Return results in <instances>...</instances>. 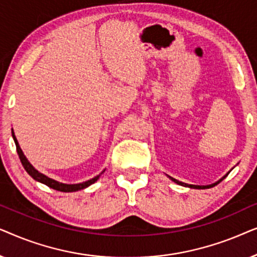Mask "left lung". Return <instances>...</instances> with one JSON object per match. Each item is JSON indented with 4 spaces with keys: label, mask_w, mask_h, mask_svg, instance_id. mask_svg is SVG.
Returning <instances> with one entry per match:
<instances>
[{
    "label": "left lung",
    "mask_w": 257,
    "mask_h": 257,
    "mask_svg": "<svg viewBox=\"0 0 257 257\" xmlns=\"http://www.w3.org/2000/svg\"><path fill=\"white\" fill-rule=\"evenodd\" d=\"M228 173H229V172H228ZM228 173H227V175H228ZM227 175H224L223 178H221L219 181H216V182H214V184H212V185H207V186H198V185H188V184H185V182H181V181H178L177 179H173L172 177H168L171 179L172 181H174L175 184H178V185H181V186H185V187H189V188H196V189H205V188H210V187H214V186H216L217 184H220L221 181L223 180L224 178L227 177Z\"/></svg>",
    "instance_id": "left-lung-1"
}]
</instances>
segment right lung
<instances>
[{"instance_id": "add662e5", "label": "right lung", "mask_w": 257, "mask_h": 257, "mask_svg": "<svg viewBox=\"0 0 257 257\" xmlns=\"http://www.w3.org/2000/svg\"><path fill=\"white\" fill-rule=\"evenodd\" d=\"M12 135H13V138H14V142H15V145H16V151H17V154H19L20 157V160L21 163H22L24 170H26L28 172V174L30 175L31 178L35 179V180L38 181V182H42V184L47 185L48 187H50L52 189H56V191H59V192H76V191H80V189H84L86 187H89L90 185H92L96 182L98 179H99L100 174L97 175V177H94L92 179H90V180H87L85 182H80V184H73V185H68V184H62V182H58L54 180V179L51 178H48L47 175L42 174L41 172H38L36 168H35L33 165H31L29 161H28V159L26 158V156H24L22 150H21V147L19 145V142H17L16 137L15 135H14V131L12 130Z\"/></svg>"}]
</instances>
